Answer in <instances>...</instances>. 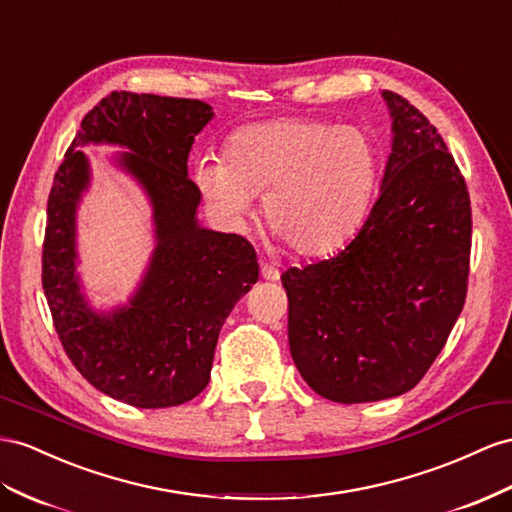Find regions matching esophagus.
Instances as JSON below:
<instances>
[{
  "instance_id": "esophagus-1",
  "label": "esophagus",
  "mask_w": 512,
  "mask_h": 512,
  "mask_svg": "<svg viewBox=\"0 0 512 512\" xmlns=\"http://www.w3.org/2000/svg\"><path fill=\"white\" fill-rule=\"evenodd\" d=\"M261 277H264L266 281H277L279 279V270L270 266V264H261Z\"/></svg>"
}]
</instances>
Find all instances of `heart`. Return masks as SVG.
Returning a JSON list of instances; mask_svg holds the SVG:
<instances>
[{
    "label": "heart",
    "instance_id": "obj_1",
    "mask_svg": "<svg viewBox=\"0 0 512 512\" xmlns=\"http://www.w3.org/2000/svg\"><path fill=\"white\" fill-rule=\"evenodd\" d=\"M381 170L376 142L359 127L279 119L235 131L225 160L205 157L194 179L216 214L242 227L264 196L266 222L300 255L342 246L368 214Z\"/></svg>",
    "mask_w": 512,
    "mask_h": 512
}]
</instances>
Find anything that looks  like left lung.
<instances>
[{"label": "left lung", "mask_w": 512, "mask_h": 512, "mask_svg": "<svg viewBox=\"0 0 512 512\" xmlns=\"http://www.w3.org/2000/svg\"><path fill=\"white\" fill-rule=\"evenodd\" d=\"M383 99L393 138L368 220L335 257L281 274L296 368L342 404L413 389L467 296V183L435 125L391 90Z\"/></svg>", "instance_id": "1"}]
</instances>
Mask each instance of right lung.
Listing matches in <instances>:
<instances>
[{
  "instance_id": "add662e5",
  "label": "right lung",
  "mask_w": 512,
  "mask_h": 512,
  "mask_svg": "<svg viewBox=\"0 0 512 512\" xmlns=\"http://www.w3.org/2000/svg\"><path fill=\"white\" fill-rule=\"evenodd\" d=\"M212 116L199 99L110 93L84 116L49 192L43 290L62 348L90 385L138 409L199 396L222 324L259 279L251 242L196 220L201 190L188 177V155ZM84 143L129 148L120 165L154 207L148 272L130 303L110 314L87 305L74 274V212L89 182Z\"/></svg>"
}]
</instances>
